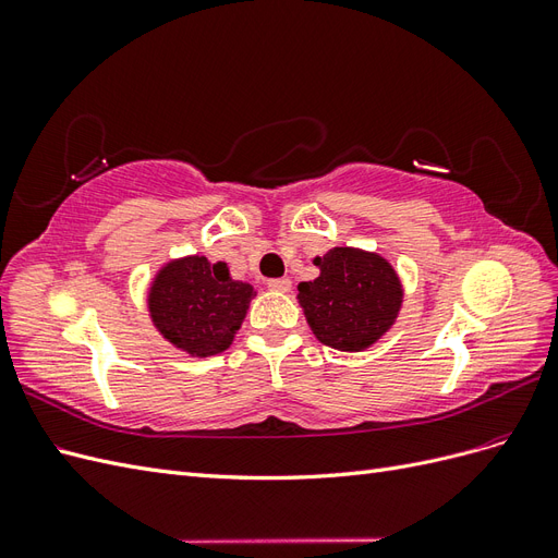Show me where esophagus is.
Segmentation results:
<instances>
[{"label": "esophagus", "mask_w": 558, "mask_h": 558, "mask_svg": "<svg viewBox=\"0 0 558 558\" xmlns=\"http://www.w3.org/2000/svg\"><path fill=\"white\" fill-rule=\"evenodd\" d=\"M269 291H277V293H289L291 291V281L289 279H272L267 283Z\"/></svg>", "instance_id": "1"}]
</instances>
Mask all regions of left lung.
Masks as SVG:
<instances>
[{"label":"left lung","instance_id":"obj_1","mask_svg":"<svg viewBox=\"0 0 558 558\" xmlns=\"http://www.w3.org/2000/svg\"><path fill=\"white\" fill-rule=\"evenodd\" d=\"M318 277L298 283V302L316 340L337 351H365L396 326L404 289L375 251L335 246L316 256Z\"/></svg>","mask_w":558,"mask_h":558}]
</instances>
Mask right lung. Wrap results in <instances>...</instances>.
<instances>
[{
	"mask_svg": "<svg viewBox=\"0 0 558 558\" xmlns=\"http://www.w3.org/2000/svg\"><path fill=\"white\" fill-rule=\"evenodd\" d=\"M253 298L256 289L232 279L228 263L191 253L160 265L146 307L162 340L193 359H209L230 349Z\"/></svg>",
	"mask_w": 558,
	"mask_h": 558,
	"instance_id": "right-lung-1",
	"label": "right lung"
}]
</instances>
